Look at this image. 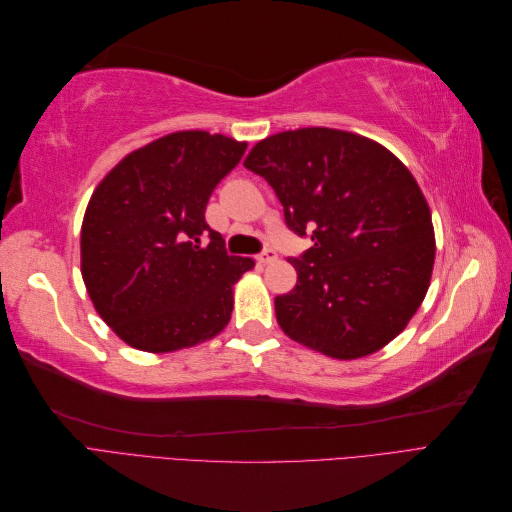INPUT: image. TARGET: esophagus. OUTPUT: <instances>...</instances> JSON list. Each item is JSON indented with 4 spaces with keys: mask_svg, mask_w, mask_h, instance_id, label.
<instances>
[{
    "mask_svg": "<svg viewBox=\"0 0 512 512\" xmlns=\"http://www.w3.org/2000/svg\"><path fill=\"white\" fill-rule=\"evenodd\" d=\"M277 258V254H275V250H271V247H267L265 252H260L258 256H256V260L260 262V265H269V262H273Z\"/></svg>",
    "mask_w": 512,
    "mask_h": 512,
    "instance_id": "1",
    "label": "esophagus"
}]
</instances>
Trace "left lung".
<instances>
[{"label": "left lung", "mask_w": 512, "mask_h": 512, "mask_svg": "<svg viewBox=\"0 0 512 512\" xmlns=\"http://www.w3.org/2000/svg\"><path fill=\"white\" fill-rule=\"evenodd\" d=\"M243 166L267 179L294 235L312 237L290 258L297 286L275 297L284 333L346 361L404 331L436 258L431 211L410 170L382 145L333 128L273 134Z\"/></svg>", "instance_id": "left-lung-1"}]
</instances>
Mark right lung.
<instances>
[{
    "mask_svg": "<svg viewBox=\"0 0 512 512\" xmlns=\"http://www.w3.org/2000/svg\"><path fill=\"white\" fill-rule=\"evenodd\" d=\"M245 147L203 130L173 132L132 151L91 194L83 282L96 312L132 348H190L228 324L232 286L254 260L226 252L205 209Z\"/></svg>",
    "mask_w": 512,
    "mask_h": 512,
    "instance_id": "1",
    "label": "right lung"
}]
</instances>
